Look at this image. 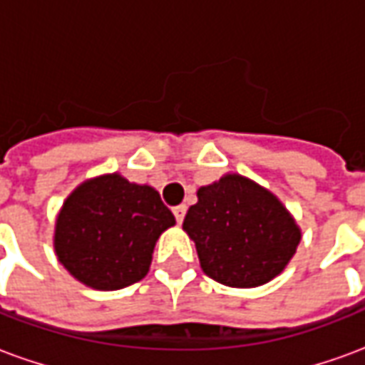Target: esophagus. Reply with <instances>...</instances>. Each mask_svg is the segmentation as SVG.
<instances>
[{"mask_svg":"<svg viewBox=\"0 0 365 365\" xmlns=\"http://www.w3.org/2000/svg\"><path fill=\"white\" fill-rule=\"evenodd\" d=\"M185 211H187V209H185V205L174 207V217H175V221L182 222V221H183V217H185Z\"/></svg>","mask_w":365,"mask_h":365,"instance_id":"obj_1","label":"esophagus"}]
</instances>
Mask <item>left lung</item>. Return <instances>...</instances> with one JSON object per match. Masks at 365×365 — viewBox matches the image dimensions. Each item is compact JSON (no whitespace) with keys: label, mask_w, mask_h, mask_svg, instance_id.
<instances>
[{"label":"left lung","mask_w":365,"mask_h":365,"mask_svg":"<svg viewBox=\"0 0 365 365\" xmlns=\"http://www.w3.org/2000/svg\"><path fill=\"white\" fill-rule=\"evenodd\" d=\"M183 230L195 242L201 269L240 289L277 277L301 242V229L279 197L240 174L199 187Z\"/></svg>","instance_id":"1"}]
</instances>
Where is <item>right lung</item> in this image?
Listing matches in <instances>:
<instances>
[{
	"label": "right lung",
	"mask_w": 365,
	"mask_h": 365,
	"mask_svg": "<svg viewBox=\"0 0 365 365\" xmlns=\"http://www.w3.org/2000/svg\"><path fill=\"white\" fill-rule=\"evenodd\" d=\"M175 219L150 185L103 174L80 183L54 225V252L91 289L115 291L148 274L160 235Z\"/></svg>",
	"instance_id": "1"
}]
</instances>
